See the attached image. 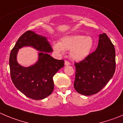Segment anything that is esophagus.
Returning <instances> with one entry per match:
<instances>
[{"label":"esophagus","mask_w":123,"mask_h":123,"mask_svg":"<svg viewBox=\"0 0 123 123\" xmlns=\"http://www.w3.org/2000/svg\"><path fill=\"white\" fill-rule=\"evenodd\" d=\"M65 65H71V63H70L69 61L66 60L65 61Z\"/></svg>","instance_id":"obj_1"}]
</instances>
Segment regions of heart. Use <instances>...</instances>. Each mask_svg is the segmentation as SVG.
Returning <instances> with one entry per match:
<instances>
[{
  "mask_svg": "<svg viewBox=\"0 0 123 123\" xmlns=\"http://www.w3.org/2000/svg\"><path fill=\"white\" fill-rule=\"evenodd\" d=\"M93 46V41L89 37L81 35L67 36L61 40L60 43H54V49L62 53L64 50H71L72 58L80 60L89 54Z\"/></svg>",
  "mask_w": 123,
  "mask_h": 123,
  "instance_id": "heart-1",
  "label": "heart"
}]
</instances>
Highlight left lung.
<instances>
[{"mask_svg":"<svg viewBox=\"0 0 123 123\" xmlns=\"http://www.w3.org/2000/svg\"><path fill=\"white\" fill-rule=\"evenodd\" d=\"M97 48L75 63L74 86L77 92L91 95L100 92L113 77L116 68L115 50L106 34L100 35Z\"/></svg>","mask_w":123,"mask_h":123,"instance_id":"left-lung-1","label":"left lung"}]
</instances>
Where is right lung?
Wrapping results in <instances>:
<instances>
[{
  "mask_svg": "<svg viewBox=\"0 0 123 123\" xmlns=\"http://www.w3.org/2000/svg\"><path fill=\"white\" fill-rule=\"evenodd\" d=\"M26 46H32L41 51L38 62L28 68L18 65L16 60L18 49ZM52 51L46 38L32 31L23 34L11 50L9 60L11 80L16 88L30 98L42 100L53 91V76L63 67L65 62L51 57L48 52Z\"/></svg>",
  "mask_w": 123,
  "mask_h": 123,
  "instance_id": "add662e5",
  "label": "right lung"
}]
</instances>
